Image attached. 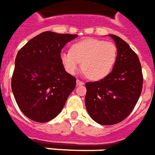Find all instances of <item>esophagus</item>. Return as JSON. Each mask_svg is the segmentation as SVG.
Returning a JSON list of instances; mask_svg holds the SVG:
<instances>
[{
    "mask_svg": "<svg viewBox=\"0 0 155 155\" xmlns=\"http://www.w3.org/2000/svg\"><path fill=\"white\" fill-rule=\"evenodd\" d=\"M76 84H77V85H83L84 82L83 81H80V80H77V81H76Z\"/></svg>",
    "mask_w": 155,
    "mask_h": 155,
    "instance_id": "obj_1",
    "label": "esophagus"
}]
</instances>
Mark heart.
I'll list each match as a JSON object with an SVG mask.
<instances>
[{
	"instance_id": "1",
	"label": "heart",
	"mask_w": 155,
	"mask_h": 155,
	"mask_svg": "<svg viewBox=\"0 0 155 155\" xmlns=\"http://www.w3.org/2000/svg\"><path fill=\"white\" fill-rule=\"evenodd\" d=\"M117 56V49L112 42L87 38L73 44L71 51L61 54L63 66L68 73H77L82 63V69L87 76L98 81L112 71Z\"/></svg>"
}]
</instances>
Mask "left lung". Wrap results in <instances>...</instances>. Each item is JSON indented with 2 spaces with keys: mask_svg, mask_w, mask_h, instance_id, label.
<instances>
[{
  "mask_svg": "<svg viewBox=\"0 0 155 155\" xmlns=\"http://www.w3.org/2000/svg\"><path fill=\"white\" fill-rule=\"evenodd\" d=\"M117 48L112 72L99 81L87 82L85 106L98 124L119 123L132 112L140 96L143 74L138 56L118 36L110 34Z\"/></svg>",
  "mask_w": 155,
  "mask_h": 155,
  "instance_id": "obj_1",
  "label": "left lung"
}]
</instances>
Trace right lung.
I'll list each match as a JSON object with an SVG mask.
<instances>
[{
  "label": "right lung",
  "instance_id": "add662e5",
  "mask_svg": "<svg viewBox=\"0 0 155 155\" xmlns=\"http://www.w3.org/2000/svg\"><path fill=\"white\" fill-rule=\"evenodd\" d=\"M76 37L46 31L18 51L11 89L19 109L28 118L47 122L62 110L75 88L76 78L65 71L61 51Z\"/></svg>",
  "mask_w": 155,
  "mask_h": 155
}]
</instances>
